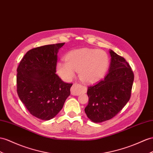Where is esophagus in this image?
Here are the masks:
<instances>
[{"label": "esophagus", "mask_w": 153, "mask_h": 153, "mask_svg": "<svg viewBox=\"0 0 153 153\" xmlns=\"http://www.w3.org/2000/svg\"><path fill=\"white\" fill-rule=\"evenodd\" d=\"M84 91V87L79 83H75L72 85L70 89L71 94L74 96L79 95L81 92Z\"/></svg>", "instance_id": "34e87169"}]
</instances>
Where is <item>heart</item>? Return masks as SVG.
Returning <instances> with one entry per match:
<instances>
[{
  "instance_id": "heart-1",
  "label": "heart",
  "mask_w": 153,
  "mask_h": 153,
  "mask_svg": "<svg viewBox=\"0 0 153 153\" xmlns=\"http://www.w3.org/2000/svg\"><path fill=\"white\" fill-rule=\"evenodd\" d=\"M109 66L107 53L101 50L83 48L72 51L66 55L65 62L57 64V71L62 79H72L78 72L80 79L92 83L103 78Z\"/></svg>"
}]
</instances>
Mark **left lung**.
I'll use <instances>...</instances> for the list:
<instances>
[{
    "mask_svg": "<svg viewBox=\"0 0 153 153\" xmlns=\"http://www.w3.org/2000/svg\"><path fill=\"white\" fill-rule=\"evenodd\" d=\"M111 62L104 79L88 87L85 112L94 123L109 120L122 110L131 98L134 73L125 59L110 50Z\"/></svg>",
    "mask_w": 153,
    "mask_h": 153,
    "instance_id": "obj_1",
    "label": "left lung"
}]
</instances>
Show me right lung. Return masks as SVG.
<instances>
[{
    "label": "right lung",
    "mask_w": 153,
    "mask_h": 153,
    "mask_svg": "<svg viewBox=\"0 0 153 153\" xmlns=\"http://www.w3.org/2000/svg\"><path fill=\"white\" fill-rule=\"evenodd\" d=\"M65 42L31 49L17 67V91L30 113L42 120L56 116L70 95L72 83L62 81L56 72L57 52Z\"/></svg>",
    "instance_id": "right-lung-1"
}]
</instances>
